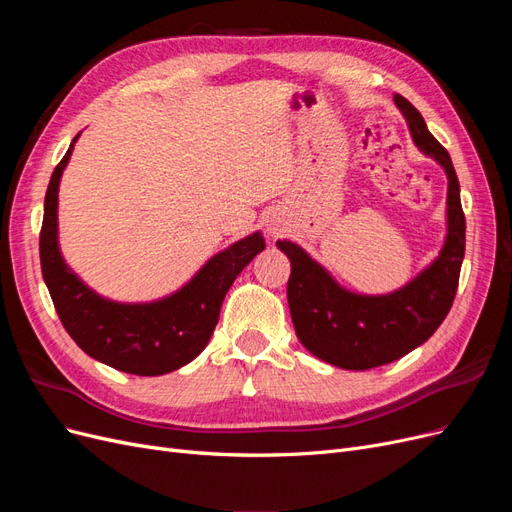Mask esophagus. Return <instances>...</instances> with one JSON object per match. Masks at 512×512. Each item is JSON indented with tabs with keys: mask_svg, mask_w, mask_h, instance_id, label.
Returning a JSON list of instances; mask_svg holds the SVG:
<instances>
[{
	"mask_svg": "<svg viewBox=\"0 0 512 512\" xmlns=\"http://www.w3.org/2000/svg\"><path fill=\"white\" fill-rule=\"evenodd\" d=\"M271 235H277V228H271Z\"/></svg>",
	"mask_w": 512,
	"mask_h": 512,
	"instance_id": "1",
	"label": "esophagus"
}]
</instances>
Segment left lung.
I'll return each instance as SVG.
<instances>
[{
	"mask_svg": "<svg viewBox=\"0 0 512 512\" xmlns=\"http://www.w3.org/2000/svg\"><path fill=\"white\" fill-rule=\"evenodd\" d=\"M414 145L446 173V237L440 254L416 277L386 294H359L335 277L301 245L288 239L277 247L290 258L288 305L299 342L320 361L342 369H371L393 363L436 333L455 301L466 252L459 179L448 151L427 130L423 115L395 94Z\"/></svg>",
	"mask_w": 512,
	"mask_h": 512,
	"instance_id": "1",
	"label": "left lung"
}]
</instances>
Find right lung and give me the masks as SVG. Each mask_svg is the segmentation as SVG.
<instances>
[{"label":"right lung","instance_id":"obj_1","mask_svg":"<svg viewBox=\"0 0 512 512\" xmlns=\"http://www.w3.org/2000/svg\"><path fill=\"white\" fill-rule=\"evenodd\" d=\"M74 136L64 160L53 170L44 196L40 265L57 316L76 346L108 367L134 376H162L194 361L205 350L220 318V307L237 275L265 250L260 232L232 243L209 258L192 280L164 299L119 303L91 290L59 250V181L70 162Z\"/></svg>","mask_w":512,"mask_h":512}]
</instances>
